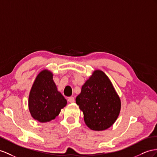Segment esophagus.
<instances>
[{
  "label": "esophagus",
  "instance_id": "esophagus-1",
  "mask_svg": "<svg viewBox=\"0 0 157 157\" xmlns=\"http://www.w3.org/2000/svg\"><path fill=\"white\" fill-rule=\"evenodd\" d=\"M68 101H69L70 103H74L75 101V99L74 97H70L68 98Z\"/></svg>",
  "mask_w": 157,
  "mask_h": 157
}]
</instances>
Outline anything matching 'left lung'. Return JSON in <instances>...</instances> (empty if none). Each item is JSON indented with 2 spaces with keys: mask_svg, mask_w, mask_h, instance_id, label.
Here are the masks:
<instances>
[{
  "mask_svg": "<svg viewBox=\"0 0 157 157\" xmlns=\"http://www.w3.org/2000/svg\"><path fill=\"white\" fill-rule=\"evenodd\" d=\"M75 103L83 111L86 125L94 131L109 128L117 120L121 99L111 82L101 70H95L82 87Z\"/></svg>",
  "mask_w": 157,
  "mask_h": 157,
  "instance_id": "left-lung-1",
  "label": "left lung"
}]
</instances>
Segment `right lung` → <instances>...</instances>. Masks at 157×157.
I'll list each match as a JSON object with an SVG mask.
<instances>
[{"label":"right lung","instance_id":"add662e5","mask_svg":"<svg viewBox=\"0 0 157 157\" xmlns=\"http://www.w3.org/2000/svg\"><path fill=\"white\" fill-rule=\"evenodd\" d=\"M67 105L53 80V74L48 70L41 71L36 78L29 98L31 116L40 123L49 122L59 114Z\"/></svg>","mask_w":157,"mask_h":157}]
</instances>
